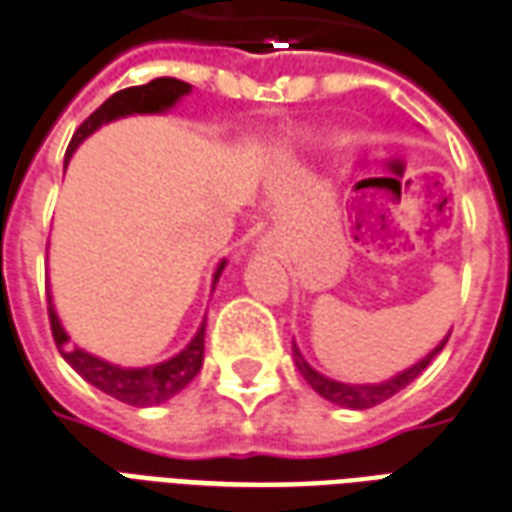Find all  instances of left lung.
I'll list each match as a JSON object with an SVG mask.
<instances>
[{"mask_svg": "<svg viewBox=\"0 0 512 512\" xmlns=\"http://www.w3.org/2000/svg\"><path fill=\"white\" fill-rule=\"evenodd\" d=\"M448 336H445V339H442V342H439L429 355H426V358H420L415 366L404 369V372H399L396 377H391V380L369 382V385H350V382H339V380H331V377H325V374H320L317 369H312V366L306 363V358L301 355V350H298L295 344H293V358H295V366H298V372H301V377H304L314 391L323 396V399H328L331 404H339V407H347V410H369V407H374V404H382L385 399L396 396L401 388H407V385H410V382L415 380V377H418V374L423 372L431 361H434V355L445 347Z\"/></svg>", "mask_w": 512, "mask_h": 512, "instance_id": "8db88e82", "label": "left lung"}]
</instances>
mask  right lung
Here are the masks:
<instances>
[{"mask_svg":"<svg viewBox=\"0 0 512 512\" xmlns=\"http://www.w3.org/2000/svg\"><path fill=\"white\" fill-rule=\"evenodd\" d=\"M192 92V86L179 78H154V81L143 83V86H130V89H121L113 97L102 102L100 108L83 121L81 127L75 130L64 162H70L75 149L81 146L83 140L89 138L92 132H97L102 124L108 121L124 119V116H135V113H165L170 111L184 94ZM227 260H222L214 271V285L219 282V274L225 271ZM48 317H51V331H54L56 347L62 352V358L75 372L81 374L83 380L100 388L102 393H108L113 399L132 404V407H154L162 401L173 399L176 393L187 388L189 382L195 380V374L203 366V342H206V320L200 323L198 333L189 339V344L181 352H176L173 358L154 366H138V369H124L111 361H102L92 352L81 350L70 344V336L59 323V314L54 309V298L48 293Z\"/></svg>","mask_w":512,"mask_h":512,"instance_id":"right-lung-1","label":"right lung"}]
</instances>
